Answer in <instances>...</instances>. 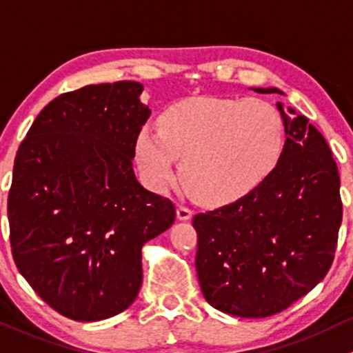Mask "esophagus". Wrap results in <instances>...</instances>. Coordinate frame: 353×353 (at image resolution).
<instances>
[{"label": "esophagus", "instance_id": "esophagus-1", "mask_svg": "<svg viewBox=\"0 0 353 353\" xmlns=\"http://www.w3.org/2000/svg\"><path fill=\"white\" fill-rule=\"evenodd\" d=\"M192 214H194V212H192L190 207H187V205H180L176 209V217L180 221H188L192 217Z\"/></svg>", "mask_w": 353, "mask_h": 353}]
</instances>
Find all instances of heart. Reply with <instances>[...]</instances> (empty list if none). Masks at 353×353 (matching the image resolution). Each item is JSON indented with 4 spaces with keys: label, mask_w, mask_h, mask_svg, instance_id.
Returning <instances> with one entry per match:
<instances>
[{
    "label": "heart",
    "mask_w": 353,
    "mask_h": 353,
    "mask_svg": "<svg viewBox=\"0 0 353 353\" xmlns=\"http://www.w3.org/2000/svg\"><path fill=\"white\" fill-rule=\"evenodd\" d=\"M284 121L260 98L201 97L166 108L158 129L144 125L136 139V159L144 181L165 192L181 178L195 199L223 205L252 194L281 163Z\"/></svg>",
    "instance_id": "b5f03b06"
}]
</instances>
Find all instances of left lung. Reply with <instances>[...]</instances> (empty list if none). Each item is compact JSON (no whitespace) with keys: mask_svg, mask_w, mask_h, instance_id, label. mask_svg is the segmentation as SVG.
I'll return each instance as SVG.
<instances>
[{"mask_svg":"<svg viewBox=\"0 0 353 353\" xmlns=\"http://www.w3.org/2000/svg\"><path fill=\"white\" fill-rule=\"evenodd\" d=\"M277 107L287 139L274 173L252 194L192 221L203 297L239 318H267L306 296L328 274L339 243L343 207L328 143L304 115Z\"/></svg>","mask_w":353,"mask_h":353,"instance_id":"1","label":"left lung"}]
</instances>
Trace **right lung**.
Masks as SVG:
<instances>
[{
  "label": "right lung",
  "instance_id": "1",
  "mask_svg": "<svg viewBox=\"0 0 353 353\" xmlns=\"http://www.w3.org/2000/svg\"><path fill=\"white\" fill-rule=\"evenodd\" d=\"M136 81L88 85L54 98L21 141L8 194L18 272L74 321L112 318L143 284L144 243L175 223L170 199L134 175L151 110Z\"/></svg>",
  "mask_w": 353,
  "mask_h": 353
}]
</instances>
